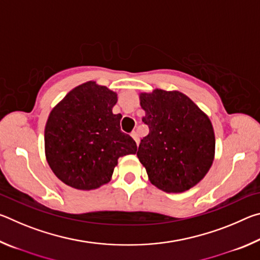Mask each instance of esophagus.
<instances>
[{"mask_svg":"<svg viewBox=\"0 0 260 260\" xmlns=\"http://www.w3.org/2000/svg\"><path fill=\"white\" fill-rule=\"evenodd\" d=\"M132 138L134 139V141L136 142V144H139V142H140V138H139V134H138V132H132Z\"/></svg>","mask_w":260,"mask_h":260,"instance_id":"34e87169","label":"esophagus"}]
</instances>
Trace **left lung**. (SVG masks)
<instances>
[{
    "instance_id": "1",
    "label": "left lung",
    "mask_w": 260,
    "mask_h": 260,
    "mask_svg": "<svg viewBox=\"0 0 260 260\" xmlns=\"http://www.w3.org/2000/svg\"><path fill=\"white\" fill-rule=\"evenodd\" d=\"M149 134L138 158L149 180L167 192H182L199 183L214 158L215 139L209 117L180 91L155 89L140 94Z\"/></svg>"
}]
</instances>
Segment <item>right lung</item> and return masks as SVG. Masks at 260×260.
Segmentation results:
<instances>
[{"label": "right lung", "instance_id": "1", "mask_svg": "<svg viewBox=\"0 0 260 260\" xmlns=\"http://www.w3.org/2000/svg\"><path fill=\"white\" fill-rule=\"evenodd\" d=\"M117 94L95 81L72 89L48 117L45 129L47 161L68 186L91 190L111 180L118 158L138 147L120 131L121 114H113Z\"/></svg>", "mask_w": 260, "mask_h": 260}]
</instances>
